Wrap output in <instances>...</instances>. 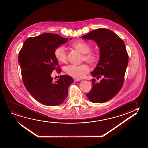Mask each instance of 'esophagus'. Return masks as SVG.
<instances>
[{
    "label": "esophagus",
    "mask_w": 148,
    "mask_h": 148,
    "mask_svg": "<svg viewBox=\"0 0 148 148\" xmlns=\"http://www.w3.org/2000/svg\"><path fill=\"white\" fill-rule=\"evenodd\" d=\"M80 79H79V78H73V80L75 82H77V81H79L80 80Z\"/></svg>",
    "instance_id": "esophagus-1"
}]
</instances>
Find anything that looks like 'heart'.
Here are the masks:
<instances>
[{"label":"heart","instance_id":"1","mask_svg":"<svg viewBox=\"0 0 148 148\" xmlns=\"http://www.w3.org/2000/svg\"><path fill=\"white\" fill-rule=\"evenodd\" d=\"M71 47L83 54L82 61H86L90 65H97L100 60V54L97 50H90L92 45L90 43L83 40H79L73 43ZM55 58L58 62L63 64L67 62V54L65 48L64 47H58L54 51ZM90 71L89 66L85 63L79 65H70L65 68V73L68 75L77 78H82L89 73Z\"/></svg>","mask_w":148,"mask_h":148}]
</instances>
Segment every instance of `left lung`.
<instances>
[{"mask_svg": "<svg viewBox=\"0 0 148 148\" xmlns=\"http://www.w3.org/2000/svg\"><path fill=\"white\" fill-rule=\"evenodd\" d=\"M88 40H94L100 48V60L91 73L100 82L92 79L93 87L86 95L92 102L103 103L116 95L123 86L128 63V55L123 40L112 31L98 28L83 36Z\"/></svg>", "mask_w": 148, "mask_h": 148, "instance_id": "obj_1", "label": "left lung"}]
</instances>
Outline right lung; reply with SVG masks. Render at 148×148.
I'll use <instances>...</instances> for the list:
<instances>
[{"instance_id": "1", "label": "right lung", "mask_w": 148, "mask_h": 148, "mask_svg": "<svg viewBox=\"0 0 148 148\" xmlns=\"http://www.w3.org/2000/svg\"><path fill=\"white\" fill-rule=\"evenodd\" d=\"M68 40L58 34L45 33L27 38L18 53L24 85L36 100L45 105L61 104L67 97L69 86L73 82L69 75H60L56 82L51 77L53 70L61 71L54 55L55 49Z\"/></svg>"}]
</instances>
